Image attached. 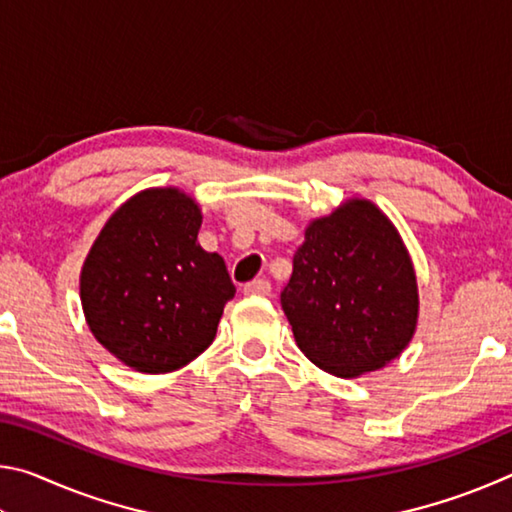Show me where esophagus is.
<instances>
[{
	"label": "esophagus",
	"mask_w": 512,
	"mask_h": 512,
	"mask_svg": "<svg viewBox=\"0 0 512 512\" xmlns=\"http://www.w3.org/2000/svg\"><path fill=\"white\" fill-rule=\"evenodd\" d=\"M244 293L246 296H271V282L268 280H253V282H248L246 287H244Z\"/></svg>",
	"instance_id": "esophagus-1"
}]
</instances>
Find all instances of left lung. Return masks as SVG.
<instances>
[{"label": "left lung", "instance_id": "1", "mask_svg": "<svg viewBox=\"0 0 512 512\" xmlns=\"http://www.w3.org/2000/svg\"><path fill=\"white\" fill-rule=\"evenodd\" d=\"M280 302L298 348L336 377L393 361L418 318L411 259L393 223L368 201L309 225Z\"/></svg>", "mask_w": 512, "mask_h": 512}]
</instances>
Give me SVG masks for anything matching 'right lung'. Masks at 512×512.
<instances>
[{"instance_id":"obj_1","label":"right lung","mask_w":512,"mask_h":512,"mask_svg":"<svg viewBox=\"0 0 512 512\" xmlns=\"http://www.w3.org/2000/svg\"><path fill=\"white\" fill-rule=\"evenodd\" d=\"M201 210L178 189H149L110 216L81 273L92 334L149 375L187 366L210 348L235 298L221 255L198 246Z\"/></svg>"}]
</instances>
